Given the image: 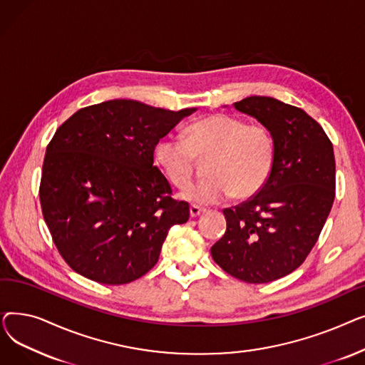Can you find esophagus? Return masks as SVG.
<instances>
[{"mask_svg":"<svg viewBox=\"0 0 365 365\" xmlns=\"http://www.w3.org/2000/svg\"><path fill=\"white\" fill-rule=\"evenodd\" d=\"M204 212H205V210L201 208V207H198V205H194V204H192V205L189 207V215H190V217H192V219H194V217H198V216L202 215Z\"/></svg>","mask_w":365,"mask_h":365,"instance_id":"obj_1","label":"esophagus"}]
</instances>
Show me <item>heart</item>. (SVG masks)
Here are the masks:
<instances>
[{"label":"heart","mask_w":365,"mask_h":365,"mask_svg":"<svg viewBox=\"0 0 365 365\" xmlns=\"http://www.w3.org/2000/svg\"><path fill=\"white\" fill-rule=\"evenodd\" d=\"M157 164L176 187H185L194 176L195 161L212 155L208 179L187 186L180 198L194 205H210L232 195L250 198L269 179L275 145L269 130L226 113L207 115L185 130V139L167 134L153 149Z\"/></svg>","instance_id":"b5f03b06"}]
</instances>
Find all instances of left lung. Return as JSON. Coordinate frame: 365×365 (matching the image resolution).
<instances>
[{
    "label": "left lung",
    "instance_id": "left-lung-1",
    "mask_svg": "<svg viewBox=\"0 0 365 365\" xmlns=\"http://www.w3.org/2000/svg\"><path fill=\"white\" fill-rule=\"evenodd\" d=\"M232 106L269 130L275 160L253 198L223 210L226 232L212 256L229 275L264 284L297 269L315 245L334 201V152L322 127L300 108L267 96Z\"/></svg>",
    "mask_w": 365,
    "mask_h": 365
}]
</instances>
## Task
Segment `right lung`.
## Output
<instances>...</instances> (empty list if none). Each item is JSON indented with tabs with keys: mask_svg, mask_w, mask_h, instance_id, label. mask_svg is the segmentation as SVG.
Listing matches in <instances>:
<instances>
[{
	"mask_svg": "<svg viewBox=\"0 0 365 365\" xmlns=\"http://www.w3.org/2000/svg\"><path fill=\"white\" fill-rule=\"evenodd\" d=\"M197 108L168 110L113 99L76 110L47 146L40 185L57 250L91 281L121 285L158 262L173 225L189 219L153 149Z\"/></svg>",
	"mask_w": 365,
	"mask_h": 365,
	"instance_id": "right-lung-1",
	"label": "right lung"
}]
</instances>
